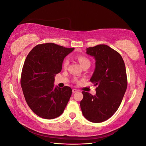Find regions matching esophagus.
<instances>
[{
	"instance_id": "34e87169",
	"label": "esophagus",
	"mask_w": 146,
	"mask_h": 146,
	"mask_svg": "<svg viewBox=\"0 0 146 146\" xmlns=\"http://www.w3.org/2000/svg\"><path fill=\"white\" fill-rule=\"evenodd\" d=\"M78 91V90H76V89H75V88H74V89H72V92H77Z\"/></svg>"
}]
</instances>
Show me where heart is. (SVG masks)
I'll use <instances>...</instances> for the list:
<instances>
[{
  "label": "heart",
  "mask_w": 146,
  "mask_h": 146,
  "mask_svg": "<svg viewBox=\"0 0 146 146\" xmlns=\"http://www.w3.org/2000/svg\"><path fill=\"white\" fill-rule=\"evenodd\" d=\"M77 58L78 59V61H79V63L81 64V66L83 68L84 66H88L91 64V61L90 59L88 58L87 56L84 55H78L77 56ZM69 61L68 58H64L63 62V67L64 68H67V67L69 65Z\"/></svg>",
  "instance_id": "b5f03b06"
}]
</instances>
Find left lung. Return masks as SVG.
Wrapping results in <instances>:
<instances>
[{"mask_svg": "<svg viewBox=\"0 0 146 146\" xmlns=\"http://www.w3.org/2000/svg\"><path fill=\"white\" fill-rule=\"evenodd\" d=\"M86 54L96 60L90 81L97 86L96 94L82 91L80 108L87 120L99 123L111 117L121 104L127 87L125 66L121 55L107 45L87 48Z\"/></svg>", "mask_w": 146, "mask_h": 146, "instance_id": "left-lung-1", "label": "left lung"}]
</instances>
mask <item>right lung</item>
Masks as SVG:
<instances>
[{
    "label": "right lung",
    "mask_w": 146,
    "mask_h": 146,
    "mask_svg": "<svg viewBox=\"0 0 146 146\" xmlns=\"http://www.w3.org/2000/svg\"><path fill=\"white\" fill-rule=\"evenodd\" d=\"M74 49L54 43L41 44L26 58L21 85L26 102L38 116L52 119L63 113L72 91L67 86L55 88L54 78L61 72L65 56Z\"/></svg>",
    "instance_id": "1"
}]
</instances>
